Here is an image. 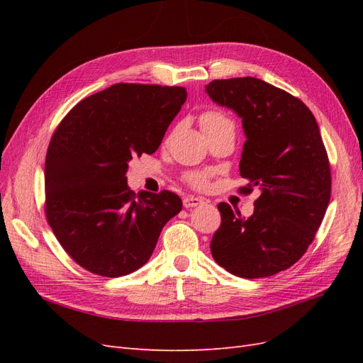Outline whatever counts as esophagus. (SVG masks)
<instances>
[{"mask_svg": "<svg viewBox=\"0 0 363 363\" xmlns=\"http://www.w3.org/2000/svg\"><path fill=\"white\" fill-rule=\"evenodd\" d=\"M204 204L203 199H199V196H184L183 199V206L186 208H192V207H199Z\"/></svg>", "mask_w": 363, "mask_h": 363, "instance_id": "obj_1", "label": "esophagus"}]
</instances>
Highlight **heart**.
<instances>
[{"instance_id": "b5f03b06", "label": "heart", "mask_w": 363, "mask_h": 363, "mask_svg": "<svg viewBox=\"0 0 363 363\" xmlns=\"http://www.w3.org/2000/svg\"><path fill=\"white\" fill-rule=\"evenodd\" d=\"M200 124H201L203 131H206V130H212V128L227 125V124H233V123L223 113L215 112V111H207L200 116ZM184 182L191 184L192 188L203 189V188H206L207 183H208V175L206 172H201V171L188 172L184 175Z\"/></svg>"}]
</instances>
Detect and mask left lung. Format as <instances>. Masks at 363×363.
Returning a JSON list of instances; mask_svg holds the SVG:
<instances>
[{
	"instance_id": "1",
	"label": "left lung",
	"mask_w": 363,
	"mask_h": 363,
	"mask_svg": "<svg viewBox=\"0 0 363 363\" xmlns=\"http://www.w3.org/2000/svg\"><path fill=\"white\" fill-rule=\"evenodd\" d=\"M206 92L242 118L247 140L239 171L250 183L239 191H262L247 219L218 204L223 223L212 238V256L238 277L274 276L301 259L330 201L320 128L301 100L255 77L213 80Z\"/></svg>"
}]
</instances>
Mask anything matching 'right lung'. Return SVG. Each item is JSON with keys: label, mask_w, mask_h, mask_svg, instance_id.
<instances>
[{"label": "right lung", "mask_w": 363, "mask_h": 363, "mask_svg": "<svg viewBox=\"0 0 363 363\" xmlns=\"http://www.w3.org/2000/svg\"><path fill=\"white\" fill-rule=\"evenodd\" d=\"M182 86L116 83L75 104L50 140L45 216L86 271L121 277L145 265L163 225L182 211L169 191L127 186L128 162L155 152L186 101Z\"/></svg>", "instance_id": "add662e5"}]
</instances>
